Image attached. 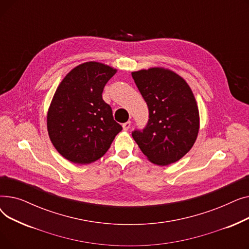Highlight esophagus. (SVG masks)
I'll return each instance as SVG.
<instances>
[{
    "label": "esophagus",
    "instance_id": "esophagus-1",
    "mask_svg": "<svg viewBox=\"0 0 249 249\" xmlns=\"http://www.w3.org/2000/svg\"><path fill=\"white\" fill-rule=\"evenodd\" d=\"M130 126H131V122H130V121H127L126 123H124V124H123V129L125 130V131H127V130H129Z\"/></svg>",
    "mask_w": 249,
    "mask_h": 249
}]
</instances>
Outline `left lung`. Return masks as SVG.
Here are the masks:
<instances>
[{"label": "left lung", "instance_id": "obj_1", "mask_svg": "<svg viewBox=\"0 0 249 249\" xmlns=\"http://www.w3.org/2000/svg\"><path fill=\"white\" fill-rule=\"evenodd\" d=\"M146 102L149 119L132 137L153 163L167 165L193 147L199 132V110L184 78L168 70L153 68L131 73Z\"/></svg>", "mask_w": 249, "mask_h": 249}]
</instances>
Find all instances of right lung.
Returning <instances> with one entry per match:
<instances>
[{
    "label": "right lung",
    "instance_id": "right-lung-1",
    "mask_svg": "<svg viewBox=\"0 0 249 249\" xmlns=\"http://www.w3.org/2000/svg\"><path fill=\"white\" fill-rule=\"evenodd\" d=\"M116 71L89 61L71 71L58 86L48 110L47 130L52 144L68 160L78 164L98 160L122 130L102 97Z\"/></svg>",
    "mask_w": 249,
    "mask_h": 249
}]
</instances>
